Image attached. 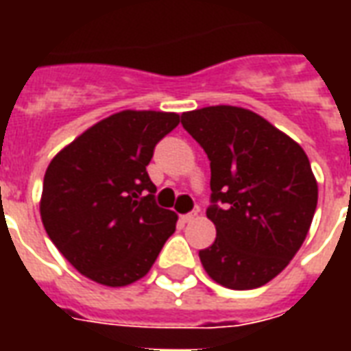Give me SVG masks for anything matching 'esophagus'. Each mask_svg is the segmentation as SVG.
Here are the masks:
<instances>
[{
    "label": "esophagus",
    "instance_id": "34e87169",
    "mask_svg": "<svg viewBox=\"0 0 351 351\" xmlns=\"http://www.w3.org/2000/svg\"><path fill=\"white\" fill-rule=\"evenodd\" d=\"M195 216H197V214H195V213L182 214V216H180V221H182V223H190V221L195 220Z\"/></svg>",
    "mask_w": 351,
    "mask_h": 351
}]
</instances>
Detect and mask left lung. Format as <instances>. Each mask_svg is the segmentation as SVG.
I'll list each match as a JSON object with an SVG mask.
<instances>
[{"instance_id": "8db88e82", "label": "left lung", "mask_w": 351, "mask_h": 351, "mask_svg": "<svg viewBox=\"0 0 351 351\" xmlns=\"http://www.w3.org/2000/svg\"><path fill=\"white\" fill-rule=\"evenodd\" d=\"M184 130L210 161L213 246L199 250L208 276L254 289L284 271L306 239L317 184L301 146L248 108L218 105L184 112Z\"/></svg>"}]
</instances>
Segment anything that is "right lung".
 I'll list each match as a JSON object with an SVG mask.
<instances>
[{
	"instance_id": "obj_1",
	"label": "right lung",
	"mask_w": 351,
	"mask_h": 351,
	"mask_svg": "<svg viewBox=\"0 0 351 351\" xmlns=\"http://www.w3.org/2000/svg\"><path fill=\"white\" fill-rule=\"evenodd\" d=\"M178 122L175 112L122 110L50 161L43 180V226L80 274L103 286L133 284L175 233L176 214L156 205L146 165Z\"/></svg>"
}]
</instances>
